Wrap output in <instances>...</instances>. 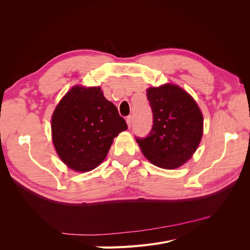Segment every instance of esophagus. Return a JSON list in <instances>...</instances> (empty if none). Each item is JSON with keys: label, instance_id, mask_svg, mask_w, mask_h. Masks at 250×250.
<instances>
[{"label": "esophagus", "instance_id": "34e87169", "mask_svg": "<svg viewBox=\"0 0 250 250\" xmlns=\"http://www.w3.org/2000/svg\"><path fill=\"white\" fill-rule=\"evenodd\" d=\"M132 122H133V117H132V116H128V117L126 118V123H127L128 127H129V128L131 127Z\"/></svg>", "mask_w": 250, "mask_h": 250}]
</instances>
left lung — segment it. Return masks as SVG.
<instances>
[{"mask_svg":"<svg viewBox=\"0 0 250 250\" xmlns=\"http://www.w3.org/2000/svg\"><path fill=\"white\" fill-rule=\"evenodd\" d=\"M147 98L153 125L146 138H137L147 160L163 169H176L197 149L203 133V117L197 103L175 84L149 87Z\"/></svg>","mask_w":250,"mask_h":250,"instance_id":"8db88e82","label":"left lung"}]
</instances>
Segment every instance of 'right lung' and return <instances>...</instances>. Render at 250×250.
<instances>
[{
    "mask_svg": "<svg viewBox=\"0 0 250 250\" xmlns=\"http://www.w3.org/2000/svg\"><path fill=\"white\" fill-rule=\"evenodd\" d=\"M51 122L58 156L77 172L98 167L106 157L113 139L127 129L115 104L95 86H73L58 103Z\"/></svg>",
    "mask_w": 250,
    "mask_h": 250,
    "instance_id": "obj_1",
    "label": "right lung"
}]
</instances>
